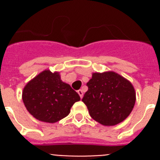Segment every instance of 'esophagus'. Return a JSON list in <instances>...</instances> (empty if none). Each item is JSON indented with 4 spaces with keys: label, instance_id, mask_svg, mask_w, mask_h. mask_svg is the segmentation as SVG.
I'll use <instances>...</instances> for the list:
<instances>
[{
    "label": "esophagus",
    "instance_id": "1",
    "mask_svg": "<svg viewBox=\"0 0 160 160\" xmlns=\"http://www.w3.org/2000/svg\"><path fill=\"white\" fill-rule=\"evenodd\" d=\"M78 92V94H79V95H80V98H81V99H82V97H83V95H84V91H83L82 90H79L77 91Z\"/></svg>",
    "mask_w": 160,
    "mask_h": 160
}]
</instances>
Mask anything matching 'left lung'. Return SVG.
Masks as SVG:
<instances>
[{
	"mask_svg": "<svg viewBox=\"0 0 160 160\" xmlns=\"http://www.w3.org/2000/svg\"><path fill=\"white\" fill-rule=\"evenodd\" d=\"M82 101L90 115L105 126L124 121L134 108L136 94L131 83L114 71L93 73Z\"/></svg>",
	"mask_w": 160,
	"mask_h": 160,
	"instance_id": "8db88e82",
	"label": "left lung"
}]
</instances>
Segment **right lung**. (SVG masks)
<instances>
[{"instance_id": "right-lung-1", "label": "right lung", "mask_w": 160, "mask_h": 160, "mask_svg": "<svg viewBox=\"0 0 160 160\" xmlns=\"http://www.w3.org/2000/svg\"><path fill=\"white\" fill-rule=\"evenodd\" d=\"M80 100L77 92L60 80L59 72L49 70L30 80L22 91V100L29 113L46 123H55L67 116Z\"/></svg>"}]
</instances>
